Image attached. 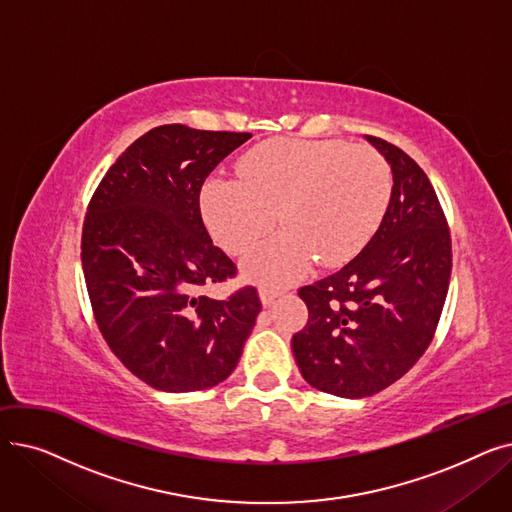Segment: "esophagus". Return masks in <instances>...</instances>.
<instances>
[{
	"label": "esophagus",
	"mask_w": 512,
	"mask_h": 512,
	"mask_svg": "<svg viewBox=\"0 0 512 512\" xmlns=\"http://www.w3.org/2000/svg\"><path fill=\"white\" fill-rule=\"evenodd\" d=\"M282 294V288H276V286H259V299L263 303V307H270L278 297Z\"/></svg>",
	"instance_id": "1"
}]
</instances>
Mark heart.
<instances>
[{
	"instance_id": "b5f03b06",
	"label": "heart",
	"mask_w": 512,
	"mask_h": 512,
	"mask_svg": "<svg viewBox=\"0 0 512 512\" xmlns=\"http://www.w3.org/2000/svg\"><path fill=\"white\" fill-rule=\"evenodd\" d=\"M240 180L211 176L201 188L203 220L220 245L242 253V272L259 282L303 276L313 257L338 265L357 255L378 230L392 197L386 157L344 141L276 139L238 161Z\"/></svg>"
}]
</instances>
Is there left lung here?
Returning a JSON list of instances; mask_svg holds the SVG:
<instances>
[{
    "label": "left lung",
    "instance_id": "obj_1",
    "mask_svg": "<svg viewBox=\"0 0 512 512\" xmlns=\"http://www.w3.org/2000/svg\"><path fill=\"white\" fill-rule=\"evenodd\" d=\"M365 139L392 170L388 209L355 259L299 290L309 321L292 336L305 382L342 398L380 392L419 361L452 270L450 230L432 182L402 149Z\"/></svg>",
    "mask_w": 512,
    "mask_h": 512
}]
</instances>
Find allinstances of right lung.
<instances>
[{
  "label": "right lung",
  "instance_id": "obj_1",
  "mask_svg": "<svg viewBox=\"0 0 512 512\" xmlns=\"http://www.w3.org/2000/svg\"><path fill=\"white\" fill-rule=\"evenodd\" d=\"M249 132L157 126L107 170L89 203L80 259L97 326L112 353L161 392L218 386L234 371L261 301L201 294L236 274L211 242L199 195Z\"/></svg>",
  "mask_w": 512,
  "mask_h": 512
}]
</instances>
